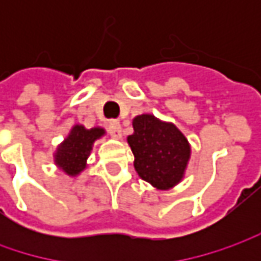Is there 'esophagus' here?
<instances>
[{"label":"esophagus","instance_id":"1","mask_svg":"<svg viewBox=\"0 0 261 261\" xmlns=\"http://www.w3.org/2000/svg\"><path fill=\"white\" fill-rule=\"evenodd\" d=\"M107 129H109V134H110L112 138H115V139H120L122 138V126H120V123L117 120H110Z\"/></svg>","mask_w":261,"mask_h":261}]
</instances>
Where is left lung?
I'll return each mask as SVG.
<instances>
[{"label": "left lung", "instance_id": "obj_1", "mask_svg": "<svg viewBox=\"0 0 261 261\" xmlns=\"http://www.w3.org/2000/svg\"><path fill=\"white\" fill-rule=\"evenodd\" d=\"M134 134L127 136L138 175L156 190H170L185 178L192 146L171 122L144 113L134 117Z\"/></svg>", "mask_w": 261, "mask_h": 261}]
</instances>
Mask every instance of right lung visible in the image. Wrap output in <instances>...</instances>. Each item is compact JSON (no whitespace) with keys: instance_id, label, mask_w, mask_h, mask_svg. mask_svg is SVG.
<instances>
[{"instance_id":"right-lung-1","label":"right lung","mask_w":261,"mask_h":261,"mask_svg":"<svg viewBox=\"0 0 261 261\" xmlns=\"http://www.w3.org/2000/svg\"><path fill=\"white\" fill-rule=\"evenodd\" d=\"M105 135L106 130L101 126L87 129L80 123L74 125L65 139L56 146L54 152L55 166L69 177L80 175L87 168V160L93 151L94 142Z\"/></svg>"}]
</instances>
